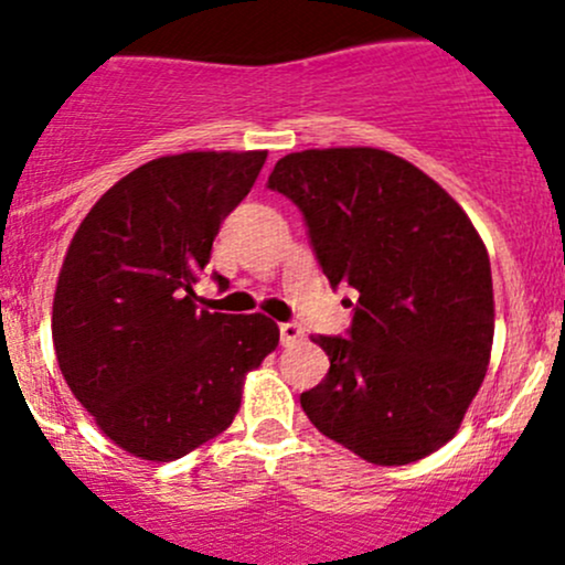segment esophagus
<instances>
[{"label": "esophagus", "mask_w": 565, "mask_h": 565, "mask_svg": "<svg viewBox=\"0 0 565 565\" xmlns=\"http://www.w3.org/2000/svg\"><path fill=\"white\" fill-rule=\"evenodd\" d=\"M302 335H306V330H302L298 322H284L281 324V343H284V347H295V343L302 341Z\"/></svg>", "instance_id": "obj_1"}]
</instances>
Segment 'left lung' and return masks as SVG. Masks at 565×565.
Here are the masks:
<instances>
[{
  "mask_svg": "<svg viewBox=\"0 0 565 565\" xmlns=\"http://www.w3.org/2000/svg\"><path fill=\"white\" fill-rule=\"evenodd\" d=\"M267 186L302 211L332 287L358 292L349 338H311L330 371L302 392V412L373 466L441 449L482 387L495 332L490 257L468 213L367 146L287 153Z\"/></svg>",
  "mask_w": 565,
  "mask_h": 565,
  "instance_id": "left-lung-1",
  "label": "left lung"
}]
</instances>
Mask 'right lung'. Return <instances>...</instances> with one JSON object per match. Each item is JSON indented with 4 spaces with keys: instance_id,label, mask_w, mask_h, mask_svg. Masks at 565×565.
Instances as JSON below:
<instances>
[{
    "instance_id": "add662e5",
    "label": "right lung",
    "mask_w": 565,
    "mask_h": 565,
    "mask_svg": "<svg viewBox=\"0 0 565 565\" xmlns=\"http://www.w3.org/2000/svg\"><path fill=\"white\" fill-rule=\"evenodd\" d=\"M265 159H151L94 203L64 254L51 319L58 367L99 430L140 460H178L227 430L246 376L278 347L265 313L207 311L192 289Z\"/></svg>"
}]
</instances>
